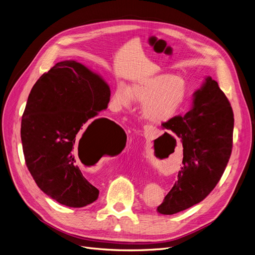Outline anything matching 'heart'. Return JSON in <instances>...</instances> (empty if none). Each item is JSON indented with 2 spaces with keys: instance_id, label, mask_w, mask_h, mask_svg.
<instances>
[{
  "instance_id": "1",
  "label": "heart",
  "mask_w": 255,
  "mask_h": 255,
  "mask_svg": "<svg viewBox=\"0 0 255 255\" xmlns=\"http://www.w3.org/2000/svg\"><path fill=\"white\" fill-rule=\"evenodd\" d=\"M187 98L185 81L173 74H159L140 79L130 87L123 82L116 84L112 94L115 110L128 109L132 100L142 104V114L147 121L162 124L170 121L182 108Z\"/></svg>"
}]
</instances>
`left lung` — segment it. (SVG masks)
<instances>
[{
  "label": "left lung",
  "instance_id": "obj_1",
  "mask_svg": "<svg viewBox=\"0 0 255 255\" xmlns=\"http://www.w3.org/2000/svg\"><path fill=\"white\" fill-rule=\"evenodd\" d=\"M162 126L183 145L178 180L157 207L158 213L172 215L202 202L219 182L232 153L234 113L218 83L207 77L193 94L192 108Z\"/></svg>",
  "mask_w": 255,
  "mask_h": 255
}]
</instances>
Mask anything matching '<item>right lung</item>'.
Here are the masks:
<instances>
[{
	"label": "right lung",
	"instance_id": "obj_1",
	"mask_svg": "<svg viewBox=\"0 0 255 255\" xmlns=\"http://www.w3.org/2000/svg\"><path fill=\"white\" fill-rule=\"evenodd\" d=\"M110 95L102 77L75 61L57 63L29 93L20 128L25 163L39 188L59 204L94 203L99 189L82 175L79 159L116 155L126 146L121 127L96 117L108 107Z\"/></svg>",
	"mask_w": 255,
	"mask_h": 255
}]
</instances>
